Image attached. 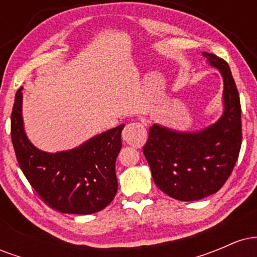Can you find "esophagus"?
I'll return each mask as SVG.
<instances>
[{
	"label": "esophagus",
	"instance_id": "34e87169",
	"mask_svg": "<svg viewBox=\"0 0 257 257\" xmlns=\"http://www.w3.org/2000/svg\"><path fill=\"white\" fill-rule=\"evenodd\" d=\"M122 138L128 144L141 143L146 138L145 124L141 122L129 123V124H126L124 131L122 133Z\"/></svg>",
	"mask_w": 257,
	"mask_h": 257
}]
</instances>
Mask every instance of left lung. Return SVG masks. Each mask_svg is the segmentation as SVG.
Listing matches in <instances>:
<instances>
[{
  "mask_svg": "<svg viewBox=\"0 0 257 257\" xmlns=\"http://www.w3.org/2000/svg\"><path fill=\"white\" fill-rule=\"evenodd\" d=\"M203 57L222 75V116L193 133L153 124L143 149L157 187L182 202L216 193L231 175L241 146L240 100L228 64L211 53Z\"/></svg>",
  "mask_w": 257,
  "mask_h": 257,
  "instance_id": "left-lung-1",
  "label": "left lung"
}]
</instances>
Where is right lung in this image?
<instances>
[{"label":"right lung","mask_w":257,"mask_h":257,"mask_svg":"<svg viewBox=\"0 0 257 257\" xmlns=\"http://www.w3.org/2000/svg\"><path fill=\"white\" fill-rule=\"evenodd\" d=\"M23 87L18 89L11 116V137L20 169L38 196L65 214L89 215L106 208L118 188L116 159L124 124L101 133L76 149L49 153L26 137L23 122Z\"/></svg>","instance_id":"1"}]
</instances>
